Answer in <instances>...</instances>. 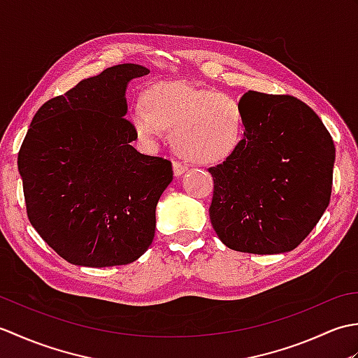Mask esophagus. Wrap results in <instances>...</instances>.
<instances>
[{"mask_svg": "<svg viewBox=\"0 0 358 358\" xmlns=\"http://www.w3.org/2000/svg\"><path fill=\"white\" fill-rule=\"evenodd\" d=\"M186 171H187L186 164L180 163V162L173 163V175H175V177H181V175H183Z\"/></svg>", "mask_w": 358, "mask_h": 358, "instance_id": "1", "label": "esophagus"}]
</instances>
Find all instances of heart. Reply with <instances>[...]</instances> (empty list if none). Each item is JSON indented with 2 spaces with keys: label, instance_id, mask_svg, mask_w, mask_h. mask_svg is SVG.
<instances>
[{
  "label": "heart",
  "instance_id": "obj_1",
  "mask_svg": "<svg viewBox=\"0 0 358 358\" xmlns=\"http://www.w3.org/2000/svg\"><path fill=\"white\" fill-rule=\"evenodd\" d=\"M144 103L146 108L136 104L131 112L136 136L152 144L163 135V129H173V146L189 162L218 163L232 155L241 141L238 103L214 89L162 83L148 90Z\"/></svg>",
  "mask_w": 358,
  "mask_h": 358
}]
</instances>
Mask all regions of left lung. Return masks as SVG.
I'll use <instances>...</instances> for the list:
<instances>
[{"label": "left lung", "instance_id": "obj_1", "mask_svg": "<svg viewBox=\"0 0 358 358\" xmlns=\"http://www.w3.org/2000/svg\"><path fill=\"white\" fill-rule=\"evenodd\" d=\"M238 106L243 138L232 155L209 169L212 227L238 252H289L328 208L334 141L317 113L294 96L249 90Z\"/></svg>", "mask_w": 358, "mask_h": 358}]
</instances>
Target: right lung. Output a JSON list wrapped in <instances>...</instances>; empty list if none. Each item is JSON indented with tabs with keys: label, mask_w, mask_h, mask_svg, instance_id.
I'll return each mask as SVG.
<instances>
[{
	"label": "right lung",
	"mask_w": 358,
	"mask_h": 358,
	"mask_svg": "<svg viewBox=\"0 0 358 358\" xmlns=\"http://www.w3.org/2000/svg\"><path fill=\"white\" fill-rule=\"evenodd\" d=\"M150 71L118 64L45 101L18 154L29 222L66 262L129 264L155 235V209L172 181L167 159L140 154L124 118L126 90Z\"/></svg>",
	"instance_id": "1"
}]
</instances>
